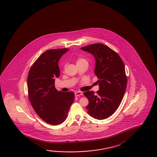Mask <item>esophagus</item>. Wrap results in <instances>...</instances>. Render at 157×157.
<instances>
[{
	"instance_id": "obj_1",
	"label": "esophagus",
	"mask_w": 157,
	"mask_h": 157,
	"mask_svg": "<svg viewBox=\"0 0 157 157\" xmlns=\"http://www.w3.org/2000/svg\"><path fill=\"white\" fill-rule=\"evenodd\" d=\"M75 97H78V96H80V95H82V92H80V91H78V92H75Z\"/></svg>"
}]
</instances>
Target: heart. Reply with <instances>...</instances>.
Listing matches in <instances>:
<instances>
[{"mask_svg": "<svg viewBox=\"0 0 157 157\" xmlns=\"http://www.w3.org/2000/svg\"><path fill=\"white\" fill-rule=\"evenodd\" d=\"M76 62H77V64L81 63H84V62H86V63H87V60L85 59H84V58H82V57H79V58H78V59H77Z\"/></svg>", "mask_w": 157, "mask_h": 157, "instance_id": "obj_1", "label": "heart"}]
</instances>
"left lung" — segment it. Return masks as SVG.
<instances>
[{
  "label": "left lung",
  "instance_id": "8db88e82",
  "mask_svg": "<svg viewBox=\"0 0 157 157\" xmlns=\"http://www.w3.org/2000/svg\"><path fill=\"white\" fill-rule=\"evenodd\" d=\"M95 57V74L100 90L88 91L84 95L89 101L87 113L98 120L107 118L116 112L123 100L127 85L125 66L118 54L102 44L81 48Z\"/></svg>",
  "mask_w": 157,
  "mask_h": 157
}]
</instances>
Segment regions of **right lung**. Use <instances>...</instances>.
Returning a JSON list of instances; mask_svg holds the SVG:
<instances>
[{"label":"right lung","instance_id":"add662e5","mask_svg":"<svg viewBox=\"0 0 157 157\" xmlns=\"http://www.w3.org/2000/svg\"><path fill=\"white\" fill-rule=\"evenodd\" d=\"M69 49H50L41 54L29 71V98L34 110L47 123H62L75 100V94L58 91L54 82L59 77V61Z\"/></svg>","mask_w":157,"mask_h":157}]
</instances>
